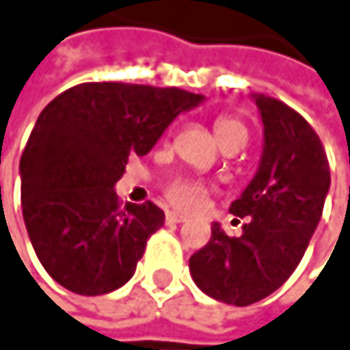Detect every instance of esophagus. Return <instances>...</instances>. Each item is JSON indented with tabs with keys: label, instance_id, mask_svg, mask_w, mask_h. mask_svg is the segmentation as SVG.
Segmentation results:
<instances>
[{
	"label": "esophagus",
	"instance_id": "obj_1",
	"mask_svg": "<svg viewBox=\"0 0 350 350\" xmlns=\"http://www.w3.org/2000/svg\"><path fill=\"white\" fill-rule=\"evenodd\" d=\"M165 221L167 224H183V221H187V217L183 213H176V211H167L165 213Z\"/></svg>",
	"mask_w": 350,
	"mask_h": 350
}]
</instances>
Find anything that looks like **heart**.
Wrapping results in <instances>:
<instances>
[{
	"label": "heart",
	"instance_id": "1",
	"mask_svg": "<svg viewBox=\"0 0 350 350\" xmlns=\"http://www.w3.org/2000/svg\"><path fill=\"white\" fill-rule=\"evenodd\" d=\"M215 135L221 143V147L228 145H237V147H245L247 143V129L245 124L237 118H217L215 120ZM207 185L195 178H174L165 185L163 193L165 199L180 211H195L203 205L205 197H207Z\"/></svg>",
	"mask_w": 350,
	"mask_h": 350
}]
</instances>
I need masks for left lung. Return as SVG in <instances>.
Returning <instances> with one entry per match:
<instances>
[{
  "label": "left lung",
  "instance_id": "1",
  "mask_svg": "<svg viewBox=\"0 0 350 350\" xmlns=\"http://www.w3.org/2000/svg\"><path fill=\"white\" fill-rule=\"evenodd\" d=\"M263 124V151L253 180L230 205L251 217L243 234L228 237L217 221L189 269L215 301L245 307L278 291L303 259L330 191V165L319 137L286 103L251 95Z\"/></svg>",
  "mask_w": 350,
  "mask_h": 350
}]
</instances>
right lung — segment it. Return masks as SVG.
<instances>
[{"label":"right lung","instance_id":"1","mask_svg":"<svg viewBox=\"0 0 350 350\" xmlns=\"http://www.w3.org/2000/svg\"><path fill=\"white\" fill-rule=\"evenodd\" d=\"M176 87L85 83L37 118L20 157L22 215L49 276L77 295L126 284L163 211L120 205L113 191L129 155H147L178 113L203 103Z\"/></svg>","mask_w":350,"mask_h":350}]
</instances>
